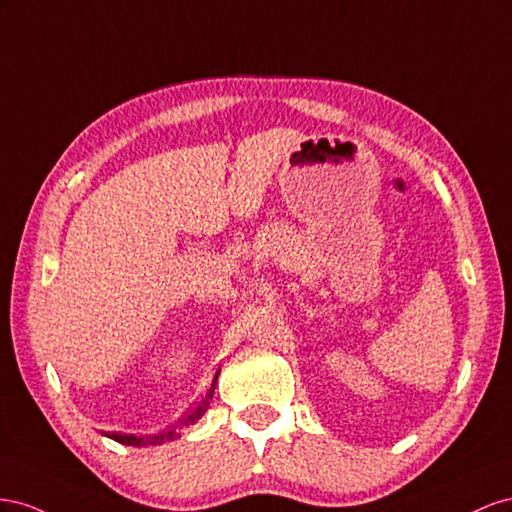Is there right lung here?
I'll list each match as a JSON object with an SVG mask.
<instances>
[{"label":"right lung","instance_id":"1","mask_svg":"<svg viewBox=\"0 0 512 512\" xmlns=\"http://www.w3.org/2000/svg\"><path fill=\"white\" fill-rule=\"evenodd\" d=\"M216 379H218V373H216V377H214V382H212V388H210V392H208V399H212V394H214V386H216ZM208 399L203 401L197 410L188 416L186 420H184V425L188 427V425H195V422L203 416V412L208 410ZM111 440H115V442H120V444H126V446H145V444H156V442H163V440H173V437H178V433L175 431H169L167 435H158V437H148V440H143V437H137V435H124V433H111L109 435Z\"/></svg>","mask_w":512,"mask_h":512}]
</instances>
